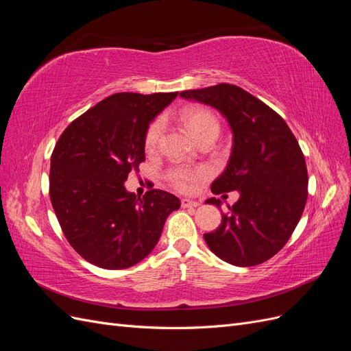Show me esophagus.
<instances>
[{
  "label": "esophagus",
  "mask_w": 351,
  "mask_h": 351,
  "mask_svg": "<svg viewBox=\"0 0 351 351\" xmlns=\"http://www.w3.org/2000/svg\"><path fill=\"white\" fill-rule=\"evenodd\" d=\"M182 206L183 208H196V206H199V202L190 200V199H182Z\"/></svg>",
  "instance_id": "esophagus-1"
}]
</instances>
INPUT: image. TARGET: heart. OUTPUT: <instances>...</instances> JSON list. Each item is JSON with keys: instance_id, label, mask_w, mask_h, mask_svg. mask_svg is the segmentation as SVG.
Segmentation results:
<instances>
[{"instance_id": "b5f03b06", "label": "heart", "mask_w": 351, "mask_h": 351, "mask_svg": "<svg viewBox=\"0 0 351 351\" xmlns=\"http://www.w3.org/2000/svg\"><path fill=\"white\" fill-rule=\"evenodd\" d=\"M186 130L192 134L199 142L208 136L219 134V123L215 119V115L205 108H187L180 115ZM162 133V123L159 120L152 121L147 125L145 133V149L147 152L155 151L158 146L159 137ZM208 177V169L204 167L199 168H189V167H176L168 169L165 173L167 182L171 184L178 192H190L195 186Z\"/></svg>"}]
</instances>
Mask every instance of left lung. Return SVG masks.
<instances>
[{
	"mask_svg": "<svg viewBox=\"0 0 351 351\" xmlns=\"http://www.w3.org/2000/svg\"><path fill=\"white\" fill-rule=\"evenodd\" d=\"M180 97L215 108L232 133L228 164L214 180V195L240 197L219 227L204 234L208 247L234 267H254L277 254L291 237L307 199V169L290 127L267 104L234 84L184 90ZM205 204L221 208L210 197Z\"/></svg>",
	"mask_w": 351,
	"mask_h": 351,
	"instance_id": "8db88e82",
	"label": "left lung"
}]
</instances>
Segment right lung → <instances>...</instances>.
I'll list each match as a JSON object with an SVG mask.
<instances>
[{
  "label": "right lung",
  "mask_w": 351,
  "mask_h": 351,
  "mask_svg": "<svg viewBox=\"0 0 351 351\" xmlns=\"http://www.w3.org/2000/svg\"><path fill=\"white\" fill-rule=\"evenodd\" d=\"M178 92H121L98 102L62 132L51 156L49 197L71 247L104 269L143 261L161 237L180 199L152 189H125L145 161V133Z\"/></svg>",
  "instance_id": "1"
}]
</instances>
